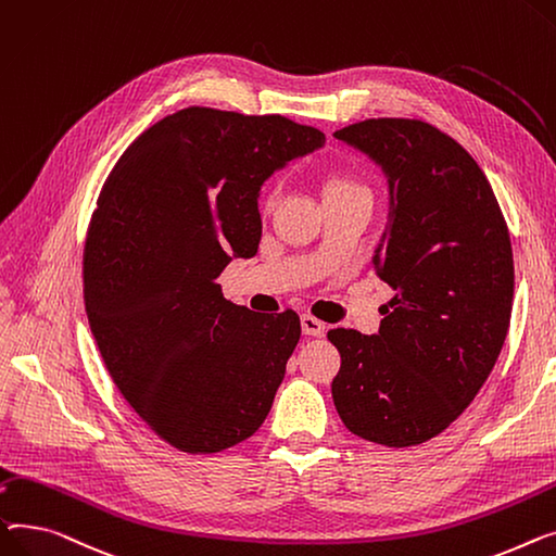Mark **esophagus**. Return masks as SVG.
I'll return each mask as SVG.
<instances>
[{
    "instance_id": "esophagus-1",
    "label": "esophagus",
    "mask_w": 556,
    "mask_h": 556,
    "mask_svg": "<svg viewBox=\"0 0 556 556\" xmlns=\"http://www.w3.org/2000/svg\"><path fill=\"white\" fill-rule=\"evenodd\" d=\"M301 328H303V334H307V337H323L325 334V323L318 320L316 316H309V314L301 316Z\"/></svg>"
}]
</instances>
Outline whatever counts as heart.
Wrapping results in <instances>:
<instances>
[{"mask_svg": "<svg viewBox=\"0 0 556 556\" xmlns=\"http://www.w3.org/2000/svg\"><path fill=\"white\" fill-rule=\"evenodd\" d=\"M356 190H364V186L348 175H332L328 177V181H325V194H345Z\"/></svg>", "mask_w": 556, "mask_h": 556, "instance_id": "b5f03b06", "label": "heart"}]
</instances>
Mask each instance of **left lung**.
<instances>
[{"label":"left lung","mask_w":556,"mask_h":556,"mask_svg":"<svg viewBox=\"0 0 556 556\" xmlns=\"http://www.w3.org/2000/svg\"><path fill=\"white\" fill-rule=\"evenodd\" d=\"M334 137L388 177L372 267L395 291L377 334L328 332L341 354L334 406L350 433L415 446L463 415L501 354L514 299L507 222L473 156L431 123L368 118Z\"/></svg>","instance_id":"left-lung-1"}]
</instances>
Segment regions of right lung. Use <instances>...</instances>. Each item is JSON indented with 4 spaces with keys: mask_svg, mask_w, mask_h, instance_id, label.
Returning <instances> with one entry per match:
<instances>
[{
    "mask_svg": "<svg viewBox=\"0 0 556 556\" xmlns=\"http://www.w3.org/2000/svg\"><path fill=\"white\" fill-rule=\"evenodd\" d=\"M323 143L280 114L186 108L135 139L98 194L89 328L121 395L179 451L231 448L271 410L301 318L226 301L217 276L257 253L260 186Z\"/></svg>",
    "mask_w": 556,
    "mask_h": 556,
    "instance_id": "add662e5",
    "label": "right lung"
}]
</instances>
